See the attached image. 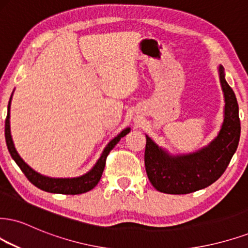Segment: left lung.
Instances as JSON below:
<instances>
[{"instance_id": "1", "label": "left lung", "mask_w": 248, "mask_h": 248, "mask_svg": "<svg viewBox=\"0 0 248 248\" xmlns=\"http://www.w3.org/2000/svg\"><path fill=\"white\" fill-rule=\"evenodd\" d=\"M218 75L225 102L224 119L218 134L208 145L188 154L173 155L146 134V172L157 191L187 194L207 187L223 175L236 153L240 138L239 108L222 65Z\"/></svg>"}]
</instances>
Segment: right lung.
<instances>
[{
	"mask_svg": "<svg viewBox=\"0 0 248 248\" xmlns=\"http://www.w3.org/2000/svg\"><path fill=\"white\" fill-rule=\"evenodd\" d=\"M12 94L10 100H9L8 114L7 119H5V141H7V146L11 157L14 158L15 162H16L17 166L20 168V170L23 171L24 175L26 176V178L38 188L42 189V191L49 192V193L81 194L95 187L97 183L100 182L101 176H102L103 169H105L106 166L107 156H108L110 151L117 145V142L121 140V138H123V137H125L130 132V127L124 129L121 133H118L114 139L110 140L108 145L106 146L105 149H103L99 160L96 161V163L94 164V167L92 168L88 172L84 173V175L79 177H72V178H54V177L44 176L41 175V173L36 172L35 170H33L32 168L20 157V155L18 154V152L16 151V147H15V143L14 140H12L10 131V106Z\"/></svg>",
	"mask_w": 248,
	"mask_h": 248,
	"instance_id": "right-lung-1",
	"label": "right lung"
}]
</instances>
